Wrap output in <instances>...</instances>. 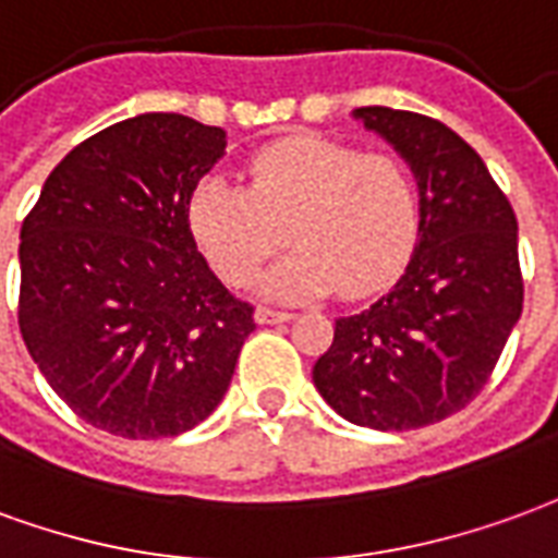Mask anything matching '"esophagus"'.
Returning a JSON list of instances; mask_svg holds the SVG:
<instances>
[{
    "mask_svg": "<svg viewBox=\"0 0 558 558\" xmlns=\"http://www.w3.org/2000/svg\"><path fill=\"white\" fill-rule=\"evenodd\" d=\"M294 315L291 312H282V308H267V306H258L255 308V320L258 324H284V320H291Z\"/></svg>",
    "mask_w": 558,
    "mask_h": 558,
    "instance_id": "34e87169",
    "label": "esophagus"
}]
</instances>
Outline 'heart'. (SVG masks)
<instances>
[{
  "mask_svg": "<svg viewBox=\"0 0 558 558\" xmlns=\"http://www.w3.org/2000/svg\"><path fill=\"white\" fill-rule=\"evenodd\" d=\"M190 229L226 282L252 284L288 240L296 250L264 276L276 300L368 296L408 267L422 229L413 174L389 154H356L300 133L250 160V186L205 178L190 198Z\"/></svg>",
  "mask_w": 558,
  "mask_h": 558,
  "instance_id": "obj_1",
  "label": "heart"
}]
</instances>
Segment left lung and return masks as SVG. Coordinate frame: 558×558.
I'll return each instance as SVG.
<instances>
[{
  "label": "left lung",
  "instance_id": "left-lung-1",
  "mask_svg": "<svg viewBox=\"0 0 558 558\" xmlns=\"http://www.w3.org/2000/svg\"><path fill=\"white\" fill-rule=\"evenodd\" d=\"M353 118L410 166L422 229L396 288L336 320L312 380L353 425L422 428L482 392L520 320L518 217L485 160L442 121L389 107Z\"/></svg>",
  "mask_w": 558,
  "mask_h": 558
}]
</instances>
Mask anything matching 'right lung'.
I'll return each mask as SVG.
<instances>
[{
  "mask_svg": "<svg viewBox=\"0 0 558 558\" xmlns=\"http://www.w3.org/2000/svg\"><path fill=\"white\" fill-rule=\"evenodd\" d=\"M222 154V128L128 118L80 142L23 219V341L52 392L116 437L205 422L255 329L190 229V198Z\"/></svg>",
  "mask_w": 558,
  "mask_h": 558,
  "instance_id": "obj_1",
  "label": "right lung"
}]
</instances>
